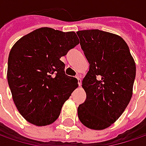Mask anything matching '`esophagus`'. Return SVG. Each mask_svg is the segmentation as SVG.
Segmentation results:
<instances>
[{
  "label": "esophagus",
  "mask_w": 146,
  "mask_h": 146,
  "mask_svg": "<svg viewBox=\"0 0 146 146\" xmlns=\"http://www.w3.org/2000/svg\"><path fill=\"white\" fill-rule=\"evenodd\" d=\"M76 78H77V79L78 81V85L81 86V84H82V80H81V78H80L79 77H76Z\"/></svg>",
  "instance_id": "1"
}]
</instances>
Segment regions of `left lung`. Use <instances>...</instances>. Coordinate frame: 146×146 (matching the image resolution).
<instances>
[{"label": "left lung", "instance_id": "1", "mask_svg": "<svg viewBox=\"0 0 146 146\" xmlns=\"http://www.w3.org/2000/svg\"><path fill=\"white\" fill-rule=\"evenodd\" d=\"M77 34L90 64L82 85L86 100L78 106V115L86 127L103 130L117 121L130 102L136 63L120 36L99 29Z\"/></svg>", "mask_w": 146, "mask_h": 146}]
</instances>
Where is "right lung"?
Returning <instances> with one entry per match:
<instances>
[{
    "instance_id": "add662e5",
    "label": "right lung",
    "mask_w": 146,
    "mask_h": 146,
    "mask_svg": "<svg viewBox=\"0 0 146 146\" xmlns=\"http://www.w3.org/2000/svg\"><path fill=\"white\" fill-rule=\"evenodd\" d=\"M79 44L75 32L40 28L22 36L10 50L7 80L19 113L36 126L51 124L78 86V79L65 74L60 60Z\"/></svg>"
}]
</instances>
